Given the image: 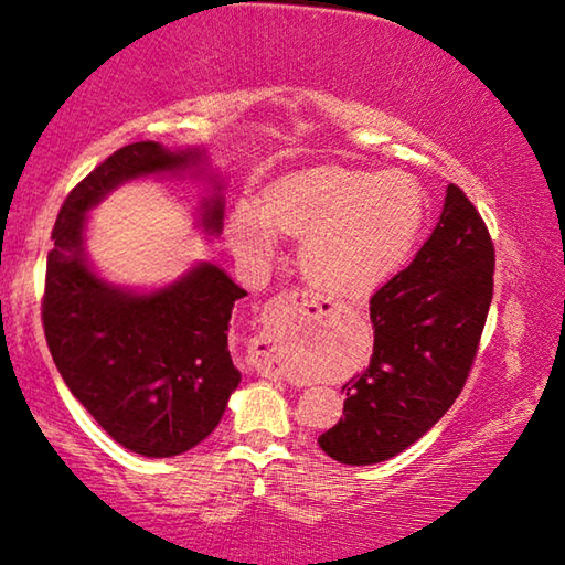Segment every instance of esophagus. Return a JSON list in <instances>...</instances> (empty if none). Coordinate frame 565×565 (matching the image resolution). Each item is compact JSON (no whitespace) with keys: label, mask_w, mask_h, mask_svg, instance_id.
I'll list each match as a JSON object with an SVG mask.
<instances>
[{"label":"esophagus","mask_w":565,"mask_h":565,"mask_svg":"<svg viewBox=\"0 0 565 565\" xmlns=\"http://www.w3.org/2000/svg\"><path fill=\"white\" fill-rule=\"evenodd\" d=\"M311 303V296L301 291V289H286L281 294H276L274 299L269 301L264 311V321L271 323L276 317H286V313H294V311H301L303 306ZM262 374L266 376H281L279 369H271V366H259Z\"/></svg>","instance_id":"obj_1"}]
</instances>
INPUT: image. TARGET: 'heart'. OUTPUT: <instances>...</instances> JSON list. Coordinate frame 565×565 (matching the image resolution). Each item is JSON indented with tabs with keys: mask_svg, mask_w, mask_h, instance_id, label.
<instances>
[{
	"mask_svg": "<svg viewBox=\"0 0 565 565\" xmlns=\"http://www.w3.org/2000/svg\"><path fill=\"white\" fill-rule=\"evenodd\" d=\"M424 216V191L404 171L313 167L274 181L264 214L236 209L232 242L238 254L264 259L274 248V228L303 236L306 279L333 299H353L404 264Z\"/></svg>",
	"mask_w": 565,
	"mask_h": 565,
	"instance_id": "heart-1",
	"label": "heart"
}]
</instances>
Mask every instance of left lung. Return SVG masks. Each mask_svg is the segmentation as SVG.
<instances>
[{
  "mask_svg": "<svg viewBox=\"0 0 565 565\" xmlns=\"http://www.w3.org/2000/svg\"><path fill=\"white\" fill-rule=\"evenodd\" d=\"M489 228L448 184L431 236L371 296L374 356L347 391L339 424L319 436L333 461L369 466L418 441L466 386L493 299Z\"/></svg>",
  "mask_w": 565,
  "mask_h": 565,
  "instance_id": "obj_1",
  "label": "left lung"
}]
</instances>
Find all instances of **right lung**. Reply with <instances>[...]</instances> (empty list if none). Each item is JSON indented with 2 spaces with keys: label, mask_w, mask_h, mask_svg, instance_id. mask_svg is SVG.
<instances>
[{
  "label": "right lung",
  "mask_w": 565,
  "mask_h": 565,
  "mask_svg": "<svg viewBox=\"0 0 565 565\" xmlns=\"http://www.w3.org/2000/svg\"><path fill=\"white\" fill-rule=\"evenodd\" d=\"M199 151L157 141L121 147L64 199L46 254L42 323L46 347L74 398L114 441L149 458L202 444L242 381L228 353V319L246 296L214 264L154 294L104 284L82 256L87 212L127 179L186 169ZM224 204H206L204 228L222 232Z\"/></svg>",
  "instance_id": "obj_1"
}]
</instances>
